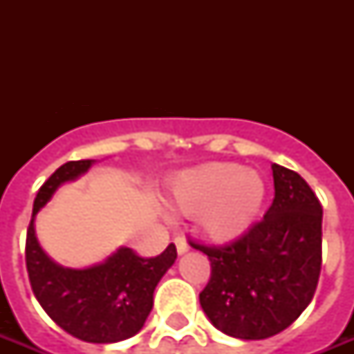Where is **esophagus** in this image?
Listing matches in <instances>:
<instances>
[{
    "label": "esophagus",
    "instance_id": "esophagus-1",
    "mask_svg": "<svg viewBox=\"0 0 354 354\" xmlns=\"http://www.w3.org/2000/svg\"><path fill=\"white\" fill-rule=\"evenodd\" d=\"M174 244H176V250L180 255H183V253L189 252V244H187V241L183 239V236H176V239H174Z\"/></svg>",
    "mask_w": 354,
    "mask_h": 354
}]
</instances>
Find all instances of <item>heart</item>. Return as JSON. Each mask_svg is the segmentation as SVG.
Segmentation results:
<instances>
[{"mask_svg": "<svg viewBox=\"0 0 354 354\" xmlns=\"http://www.w3.org/2000/svg\"><path fill=\"white\" fill-rule=\"evenodd\" d=\"M266 183L257 171L236 163H209L182 172L171 187V205L194 215L205 235L232 241L246 232L261 213Z\"/></svg>", "mask_w": 354, "mask_h": 354, "instance_id": "heart-1", "label": "heart"}]
</instances>
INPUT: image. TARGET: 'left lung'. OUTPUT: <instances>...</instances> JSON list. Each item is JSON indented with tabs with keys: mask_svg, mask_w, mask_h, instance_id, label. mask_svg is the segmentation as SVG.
Instances as JSON below:
<instances>
[{
	"mask_svg": "<svg viewBox=\"0 0 354 354\" xmlns=\"http://www.w3.org/2000/svg\"><path fill=\"white\" fill-rule=\"evenodd\" d=\"M274 202L261 222L224 246L191 242L211 263L200 305L216 329L241 340L285 330L313 301L322 270L318 196L297 172L272 165Z\"/></svg>",
	"mask_w": 354,
	"mask_h": 354,
	"instance_id": "1",
	"label": "left lung"
}]
</instances>
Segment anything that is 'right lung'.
<instances>
[{
    "label": "right lung",
    "instance_id": "add662e5",
    "mask_svg": "<svg viewBox=\"0 0 354 354\" xmlns=\"http://www.w3.org/2000/svg\"><path fill=\"white\" fill-rule=\"evenodd\" d=\"M91 163L68 161L40 187L27 230L25 263L36 299L58 327L82 342L113 344L141 330L154 305L156 285L176 261V246L169 244L158 257H139L130 248H119L104 263L84 270L64 268L47 257L36 239V213L58 185L77 180Z\"/></svg>",
    "mask_w": 354,
    "mask_h": 354
}]
</instances>
